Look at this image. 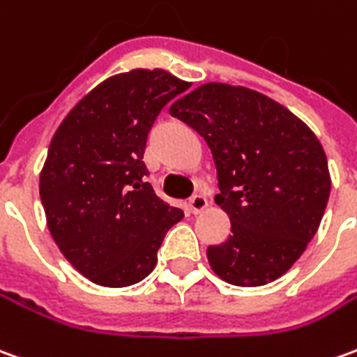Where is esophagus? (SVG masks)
Segmentation results:
<instances>
[{
  "instance_id": "34e87169",
  "label": "esophagus",
  "mask_w": 357,
  "mask_h": 357,
  "mask_svg": "<svg viewBox=\"0 0 357 357\" xmlns=\"http://www.w3.org/2000/svg\"><path fill=\"white\" fill-rule=\"evenodd\" d=\"M187 206H189V213L199 214V213H203L204 208L208 206V201H206V197H204L203 193H197V195H193L191 199H189Z\"/></svg>"
}]
</instances>
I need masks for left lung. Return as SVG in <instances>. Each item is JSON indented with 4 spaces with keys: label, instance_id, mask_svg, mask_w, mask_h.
Listing matches in <instances>:
<instances>
[{
    "label": "left lung",
    "instance_id": "obj_1",
    "mask_svg": "<svg viewBox=\"0 0 357 357\" xmlns=\"http://www.w3.org/2000/svg\"><path fill=\"white\" fill-rule=\"evenodd\" d=\"M213 153L216 203L231 234L206 257L222 280L263 286L290 268L317 234L331 176L315 133L290 109L245 86L206 83L170 106Z\"/></svg>",
    "mask_w": 357,
    "mask_h": 357
}]
</instances>
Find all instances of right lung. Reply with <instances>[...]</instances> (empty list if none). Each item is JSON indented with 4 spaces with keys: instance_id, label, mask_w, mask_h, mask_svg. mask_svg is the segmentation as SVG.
I'll list each match as a JSON object with an SVG mask.
<instances>
[{
    "instance_id": "add662e5",
    "label": "right lung",
    "mask_w": 357,
    "mask_h": 357,
    "mask_svg": "<svg viewBox=\"0 0 357 357\" xmlns=\"http://www.w3.org/2000/svg\"><path fill=\"white\" fill-rule=\"evenodd\" d=\"M189 83L133 69L92 89L57 127L40 174V199L59 251L109 288L153 273L162 239L183 218L144 178L146 139L162 108Z\"/></svg>"
}]
</instances>
